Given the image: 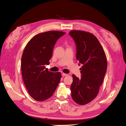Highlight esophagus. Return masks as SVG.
<instances>
[{
  "label": "esophagus",
  "mask_w": 126,
  "mask_h": 126,
  "mask_svg": "<svg viewBox=\"0 0 126 126\" xmlns=\"http://www.w3.org/2000/svg\"><path fill=\"white\" fill-rule=\"evenodd\" d=\"M62 76H68V74H64V73H62Z\"/></svg>",
  "instance_id": "34e87169"
}]
</instances>
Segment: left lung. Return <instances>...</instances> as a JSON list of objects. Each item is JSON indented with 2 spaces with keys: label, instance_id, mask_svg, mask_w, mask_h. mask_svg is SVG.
Masks as SVG:
<instances>
[{
  "label": "left lung",
  "instance_id": "left-lung-1",
  "mask_svg": "<svg viewBox=\"0 0 126 126\" xmlns=\"http://www.w3.org/2000/svg\"><path fill=\"white\" fill-rule=\"evenodd\" d=\"M69 35L76 45V58L82 64L79 79L72 75L70 86L73 100L79 105H84L94 99L103 82L107 67L104 49L94 35L89 32L74 30Z\"/></svg>",
  "mask_w": 126,
  "mask_h": 126
}]
</instances>
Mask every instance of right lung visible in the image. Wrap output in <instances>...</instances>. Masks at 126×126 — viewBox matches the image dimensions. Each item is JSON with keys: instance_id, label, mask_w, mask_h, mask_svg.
<instances>
[{"instance_id": "add662e5", "label": "right lung", "mask_w": 126, "mask_h": 126, "mask_svg": "<svg viewBox=\"0 0 126 126\" xmlns=\"http://www.w3.org/2000/svg\"><path fill=\"white\" fill-rule=\"evenodd\" d=\"M64 34L55 31L37 34L28 42L23 52V80L28 93L36 101L51 97L60 82L61 73L49 71L45 65L49 64L55 43Z\"/></svg>"}]
</instances>
